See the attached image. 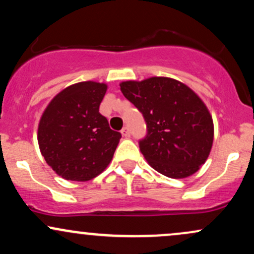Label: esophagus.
<instances>
[{
  "mask_svg": "<svg viewBox=\"0 0 254 254\" xmlns=\"http://www.w3.org/2000/svg\"><path fill=\"white\" fill-rule=\"evenodd\" d=\"M122 135H123V137H125V138H129L130 135H131L129 127H123V129H122Z\"/></svg>",
  "mask_w": 254,
  "mask_h": 254,
  "instance_id": "1",
  "label": "esophagus"
}]
</instances>
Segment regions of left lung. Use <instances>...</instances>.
<instances>
[{
    "mask_svg": "<svg viewBox=\"0 0 254 254\" xmlns=\"http://www.w3.org/2000/svg\"><path fill=\"white\" fill-rule=\"evenodd\" d=\"M121 90L144 118L147 135L138 145L151 167L174 179L196 173L214 139L212 118L196 93L168 77L127 81Z\"/></svg>",
    "mask_w": 254,
    "mask_h": 254,
    "instance_id": "left-lung-1",
    "label": "left lung"
}]
</instances>
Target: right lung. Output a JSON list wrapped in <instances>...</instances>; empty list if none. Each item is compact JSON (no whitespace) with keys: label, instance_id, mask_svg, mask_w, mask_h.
Instances as JSON below:
<instances>
[{"label":"right lung","instance_id":"1","mask_svg":"<svg viewBox=\"0 0 254 254\" xmlns=\"http://www.w3.org/2000/svg\"><path fill=\"white\" fill-rule=\"evenodd\" d=\"M106 89L93 81L72 84L44 111L38 143L48 165L64 179L87 182L112 160L122 135L99 112Z\"/></svg>","mask_w":254,"mask_h":254}]
</instances>
